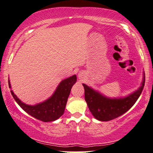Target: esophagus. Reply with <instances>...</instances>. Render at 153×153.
<instances>
[{"instance_id": "1", "label": "esophagus", "mask_w": 153, "mask_h": 153, "mask_svg": "<svg viewBox=\"0 0 153 153\" xmlns=\"http://www.w3.org/2000/svg\"><path fill=\"white\" fill-rule=\"evenodd\" d=\"M78 76V78L79 79H84L85 78L86 75H85V74L83 71H79L78 73V76Z\"/></svg>"}]
</instances>
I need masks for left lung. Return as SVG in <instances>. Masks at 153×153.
<instances>
[{
  "instance_id": "1",
  "label": "left lung",
  "mask_w": 153,
  "mask_h": 153,
  "mask_svg": "<svg viewBox=\"0 0 153 153\" xmlns=\"http://www.w3.org/2000/svg\"><path fill=\"white\" fill-rule=\"evenodd\" d=\"M145 83L143 71L142 82L139 87L126 96L108 97L90 86L82 84L85 88V98L90 111L96 119L108 121L120 117L128 111L140 96Z\"/></svg>"
}]
</instances>
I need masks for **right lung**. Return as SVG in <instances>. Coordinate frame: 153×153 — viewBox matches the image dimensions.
Returning <instances> with one entry per match:
<instances>
[{
  "mask_svg": "<svg viewBox=\"0 0 153 153\" xmlns=\"http://www.w3.org/2000/svg\"><path fill=\"white\" fill-rule=\"evenodd\" d=\"M76 81V75L62 79L51 97L33 105L25 104L15 95L12 90L10 79L9 87L14 100L25 112L42 121L51 122L58 119L64 114L71 89Z\"/></svg>",
  "mask_w": 153,
  "mask_h": 153,
  "instance_id": "add662e5",
  "label": "right lung"
}]
</instances>
